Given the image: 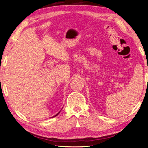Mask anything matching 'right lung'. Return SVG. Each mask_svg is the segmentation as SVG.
Here are the masks:
<instances>
[{"mask_svg": "<svg viewBox=\"0 0 148 148\" xmlns=\"http://www.w3.org/2000/svg\"><path fill=\"white\" fill-rule=\"evenodd\" d=\"M59 114V113H58V114H56V116H53V117H56V116H57V115H58Z\"/></svg>", "mask_w": 148, "mask_h": 148, "instance_id": "right-lung-1", "label": "right lung"}]
</instances>
